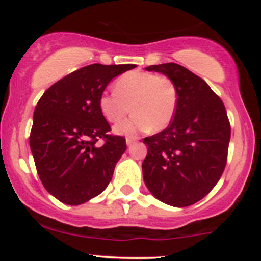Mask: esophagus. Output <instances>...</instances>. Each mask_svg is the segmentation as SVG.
Here are the masks:
<instances>
[{"mask_svg":"<svg viewBox=\"0 0 261 261\" xmlns=\"http://www.w3.org/2000/svg\"><path fill=\"white\" fill-rule=\"evenodd\" d=\"M134 142H135V139H131V137H127V139H126V145H127V147H130V146L133 145Z\"/></svg>","mask_w":261,"mask_h":261,"instance_id":"obj_1","label":"esophagus"}]
</instances>
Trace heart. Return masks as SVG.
<instances>
[{"label":"heart","mask_w":261,"mask_h":261,"mask_svg":"<svg viewBox=\"0 0 261 261\" xmlns=\"http://www.w3.org/2000/svg\"><path fill=\"white\" fill-rule=\"evenodd\" d=\"M115 92H104L99 97V109L110 122H118L130 113L126 121L114 127L120 135L137 131L164 130L173 120L176 109V89L168 77L133 71L122 74L114 85Z\"/></svg>","instance_id":"b5f03b06"}]
</instances>
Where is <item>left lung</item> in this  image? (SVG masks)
Returning <instances> with one entry per match:
<instances>
[{
    "instance_id": "left-lung-1",
    "label": "left lung",
    "mask_w": 261,
    "mask_h": 261,
    "mask_svg": "<svg viewBox=\"0 0 261 261\" xmlns=\"http://www.w3.org/2000/svg\"><path fill=\"white\" fill-rule=\"evenodd\" d=\"M146 71L168 77L178 100L169 126L143 140V181L160 201L187 207L207 195L226 167L230 139L226 108L205 81L180 65H152Z\"/></svg>"
}]
</instances>
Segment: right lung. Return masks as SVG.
<instances>
[{
    "mask_svg": "<svg viewBox=\"0 0 261 261\" xmlns=\"http://www.w3.org/2000/svg\"><path fill=\"white\" fill-rule=\"evenodd\" d=\"M135 65L93 64L46 89L33 116L29 145L47 193L66 205H81L106 190L126 149L121 136H110L99 97L110 81ZM106 140L101 148L95 142Z\"/></svg>",
    "mask_w": 261,
    "mask_h": 261,
    "instance_id": "right-lung-1",
    "label": "right lung"
}]
</instances>
